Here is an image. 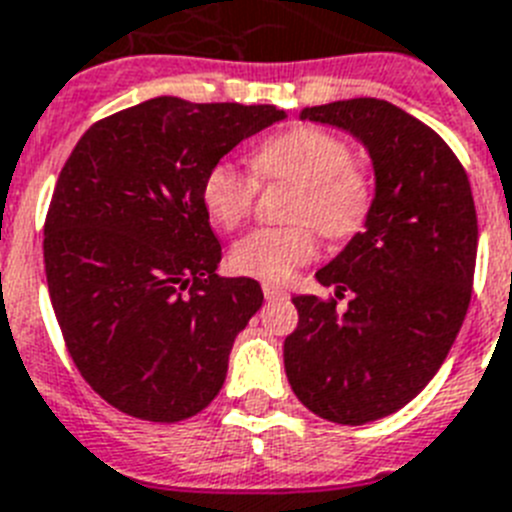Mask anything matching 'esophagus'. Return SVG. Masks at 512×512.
<instances>
[{
    "mask_svg": "<svg viewBox=\"0 0 512 512\" xmlns=\"http://www.w3.org/2000/svg\"><path fill=\"white\" fill-rule=\"evenodd\" d=\"M263 294H265V299H286V296H289L283 286H278V283H270V281L263 283Z\"/></svg>",
    "mask_w": 512,
    "mask_h": 512,
    "instance_id": "1",
    "label": "esophagus"
}]
</instances>
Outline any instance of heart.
Wrapping results in <instances>:
<instances>
[{"label": "heart", "instance_id": "1", "mask_svg": "<svg viewBox=\"0 0 512 512\" xmlns=\"http://www.w3.org/2000/svg\"><path fill=\"white\" fill-rule=\"evenodd\" d=\"M252 169L263 182H291V226H263L231 247L236 273L265 281H286L317 255V229L328 239H346L362 229L372 208V182L354 163V148L341 135L317 127H296L265 140L252 153ZM257 179L218 161L203 176V208L218 229L234 231L255 208Z\"/></svg>", "mask_w": 512, "mask_h": 512}]
</instances>
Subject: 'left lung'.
<instances>
[{
  "label": "left lung",
  "mask_w": 512,
  "mask_h": 512,
  "mask_svg": "<svg viewBox=\"0 0 512 512\" xmlns=\"http://www.w3.org/2000/svg\"><path fill=\"white\" fill-rule=\"evenodd\" d=\"M302 119L359 137L375 166L364 231L317 270L336 296H294L299 325L283 343L296 398L356 427L403 409L445 362L471 302L476 208L448 143L393 103L351 98ZM346 290L350 307L338 313Z\"/></svg>",
  "instance_id": "left-lung-1"
}]
</instances>
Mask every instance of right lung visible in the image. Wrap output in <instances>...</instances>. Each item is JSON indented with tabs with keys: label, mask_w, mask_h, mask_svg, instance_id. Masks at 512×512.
I'll return each mask as SVG.
<instances>
[{
	"label": "right lung",
	"mask_w": 512,
	"mask_h": 512,
	"mask_svg": "<svg viewBox=\"0 0 512 512\" xmlns=\"http://www.w3.org/2000/svg\"><path fill=\"white\" fill-rule=\"evenodd\" d=\"M281 119L276 106L150 98L93 124L64 163L44 223L51 307L80 375L122 414L182 422L223 388L263 289L216 273L203 176Z\"/></svg>",
	"instance_id": "1"
}]
</instances>
